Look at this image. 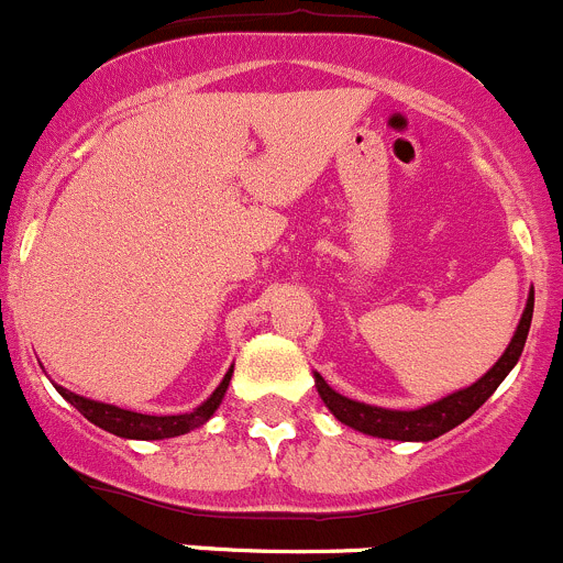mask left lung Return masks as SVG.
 Segmentation results:
<instances>
[{"instance_id": "1", "label": "left lung", "mask_w": 563, "mask_h": 563, "mask_svg": "<svg viewBox=\"0 0 563 563\" xmlns=\"http://www.w3.org/2000/svg\"><path fill=\"white\" fill-rule=\"evenodd\" d=\"M530 319H533V291H530L528 306H525L522 319H519L517 324V333H514L511 344L506 346V353L500 355V361H497V364L477 383L461 388V391L448 394V397H441L439 402L417 408V411H391V408H377L358 400H350L344 394L333 391L319 372H313V383H317L319 397H322L324 406L330 408V413H333L341 424H346V428H355L366 435L394 441L439 439L441 433H448L455 424L470 419L472 413L495 394V388L506 380L508 372L517 366L519 355H522L525 350V339H528Z\"/></svg>"}]
</instances>
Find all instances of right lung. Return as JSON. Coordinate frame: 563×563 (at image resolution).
<instances>
[{"label":"right lung","instance_id":"add662e5","mask_svg":"<svg viewBox=\"0 0 563 563\" xmlns=\"http://www.w3.org/2000/svg\"><path fill=\"white\" fill-rule=\"evenodd\" d=\"M230 377H233V369H228L224 380L219 383L217 391L210 394L208 400L199 408H194L191 413H175V417H152V413H135L128 411V408L108 406V402L88 400V397H80V394L68 391V388L55 386L60 391L63 400H68L88 422H93L97 428L108 430L113 435H122V439H141V441H155V439H175V435L188 433V430L199 428V424L208 422L213 413H217L219 402H222L224 391L230 386Z\"/></svg>","mask_w":563,"mask_h":563}]
</instances>
